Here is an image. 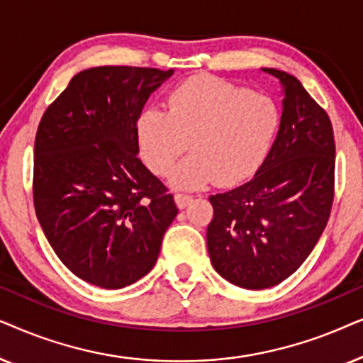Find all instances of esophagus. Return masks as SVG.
<instances>
[{"label": "esophagus", "mask_w": 363, "mask_h": 363, "mask_svg": "<svg viewBox=\"0 0 363 363\" xmlns=\"http://www.w3.org/2000/svg\"><path fill=\"white\" fill-rule=\"evenodd\" d=\"M191 201H193V196H190V195H183V193H177V195H175V203H177V206L180 208V210L186 208Z\"/></svg>", "instance_id": "34e87169"}]
</instances>
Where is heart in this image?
Masks as SVG:
<instances>
[{
	"instance_id": "1",
	"label": "heart",
	"mask_w": 363,
	"mask_h": 363,
	"mask_svg": "<svg viewBox=\"0 0 363 363\" xmlns=\"http://www.w3.org/2000/svg\"><path fill=\"white\" fill-rule=\"evenodd\" d=\"M271 99L211 76H196L170 92L167 108L147 107L135 122L143 163L167 175L186 148L175 173L178 188L236 185L255 173L269 153L279 128Z\"/></svg>"
}]
</instances>
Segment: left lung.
Returning a JSON list of instances; mask_svg holds the SVG:
<instances>
[{
  "instance_id": "8db88e82",
  "label": "left lung",
  "mask_w": 363,
  "mask_h": 363,
  "mask_svg": "<svg viewBox=\"0 0 363 363\" xmlns=\"http://www.w3.org/2000/svg\"><path fill=\"white\" fill-rule=\"evenodd\" d=\"M282 87L279 130L255 177L210 196L206 230L215 271L242 289H267L307 259L334 200L335 143L325 111L294 76L262 67Z\"/></svg>"
}]
</instances>
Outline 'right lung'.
<instances>
[{
  "label": "right lung",
  "instance_id": "obj_1",
  "mask_svg": "<svg viewBox=\"0 0 363 363\" xmlns=\"http://www.w3.org/2000/svg\"><path fill=\"white\" fill-rule=\"evenodd\" d=\"M173 69L99 66L44 112L33 195L49 245L72 274L122 289L152 271L178 208L138 158L135 122Z\"/></svg>",
  "mask_w": 363,
  "mask_h": 363
}]
</instances>
